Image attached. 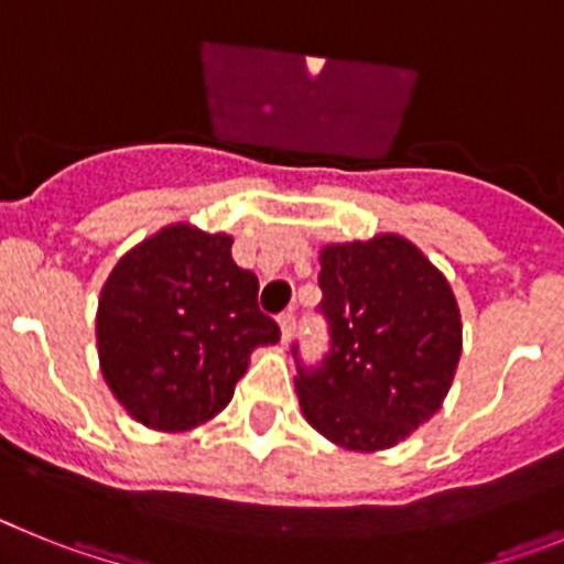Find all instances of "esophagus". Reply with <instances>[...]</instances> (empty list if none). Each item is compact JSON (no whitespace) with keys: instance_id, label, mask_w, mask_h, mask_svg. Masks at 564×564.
Returning a JSON list of instances; mask_svg holds the SVG:
<instances>
[{"instance_id":"34e87169","label":"esophagus","mask_w":564,"mask_h":564,"mask_svg":"<svg viewBox=\"0 0 564 564\" xmlns=\"http://www.w3.org/2000/svg\"><path fill=\"white\" fill-rule=\"evenodd\" d=\"M279 330H282V341H291L293 333H296V316H293V311H285L279 316Z\"/></svg>"}]
</instances>
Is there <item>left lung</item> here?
<instances>
[{
  "label": "left lung",
  "mask_w": 564,
  "mask_h": 564,
  "mask_svg": "<svg viewBox=\"0 0 564 564\" xmlns=\"http://www.w3.org/2000/svg\"><path fill=\"white\" fill-rule=\"evenodd\" d=\"M318 265L330 352L299 367L302 415L341 449H392L449 392L463 350L455 293L401 234L333 242Z\"/></svg>",
  "instance_id": "left-lung-1"
}]
</instances>
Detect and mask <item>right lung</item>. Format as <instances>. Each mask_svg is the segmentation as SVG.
I'll return each mask as SVG.
<instances>
[{
	"label": "right lung",
	"instance_id": "add662e5",
	"mask_svg": "<svg viewBox=\"0 0 564 564\" xmlns=\"http://www.w3.org/2000/svg\"><path fill=\"white\" fill-rule=\"evenodd\" d=\"M228 234L174 223L115 262L96 341L112 395L138 423L186 432L228 406L248 358L279 341L259 282L231 259Z\"/></svg>",
	"mask_w": 564,
	"mask_h": 564
}]
</instances>
